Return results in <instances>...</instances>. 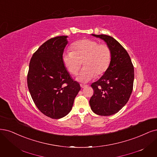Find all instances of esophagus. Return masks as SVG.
I'll return each instance as SVG.
<instances>
[{
  "mask_svg": "<svg viewBox=\"0 0 157 157\" xmlns=\"http://www.w3.org/2000/svg\"><path fill=\"white\" fill-rule=\"evenodd\" d=\"M87 86V85H85V84H80V87L82 88H84L85 87H86Z\"/></svg>",
  "mask_w": 157,
  "mask_h": 157,
  "instance_id": "obj_1",
  "label": "esophagus"
}]
</instances>
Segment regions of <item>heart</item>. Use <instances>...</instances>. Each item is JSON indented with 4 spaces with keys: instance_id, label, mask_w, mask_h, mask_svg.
Wrapping results in <instances>:
<instances>
[{
    "instance_id": "obj_1",
    "label": "heart",
    "mask_w": 157,
    "mask_h": 157,
    "mask_svg": "<svg viewBox=\"0 0 157 157\" xmlns=\"http://www.w3.org/2000/svg\"><path fill=\"white\" fill-rule=\"evenodd\" d=\"M72 51H67L63 55V62L69 73L77 75L82 66L84 67L79 73L77 80L82 82H88L95 78V75H101L109 68L112 54L109 47L99 44L91 40H82L75 42Z\"/></svg>"
}]
</instances>
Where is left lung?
Here are the masks:
<instances>
[{
  "label": "left lung",
  "instance_id": "left-lung-1",
  "mask_svg": "<svg viewBox=\"0 0 157 157\" xmlns=\"http://www.w3.org/2000/svg\"><path fill=\"white\" fill-rule=\"evenodd\" d=\"M91 35L106 43L110 48L112 58L103 75L91 85L94 92L90 105L96 114L111 116L120 111L130 98L134 78V66L127 51L113 37L105 34Z\"/></svg>",
  "mask_w": 157,
  "mask_h": 157
}]
</instances>
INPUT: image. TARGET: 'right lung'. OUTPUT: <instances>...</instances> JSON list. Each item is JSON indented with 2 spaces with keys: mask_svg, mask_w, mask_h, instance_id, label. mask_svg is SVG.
Returning <instances> with one entry per match:
<instances>
[{
  "mask_svg": "<svg viewBox=\"0 0 157 157\" xmlns=\"http://www.w3.org/2000/svg\"><path fill=\"white\" fill-rule=\"evenodd\" d=\"M67 36L53 37L34 53L29 64L27 84L36 106L44 114L60 119L71 110L80 90L65 67L63 53Z\"/></svg>",
  "mask_w": 157,
  "mask_h": 157,
  "instance_id": "add662e5",
  "label": "right lung"
}]
</instances>
